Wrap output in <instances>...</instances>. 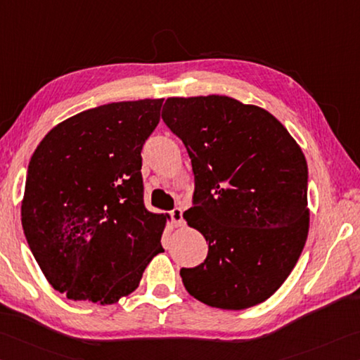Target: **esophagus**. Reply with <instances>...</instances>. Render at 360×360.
Masks as SVG:
<instances>
[{
	"label": "esophagus",
	"instance_id": "1",
	"mask_svg": "<svg viewBox=\"0 0 360 360\" xmlns=\"http://www.w3.org/2000/svg\"><path fill=\"white\" fill-rule=\"evenodd\" d=\"M170 218H172V223L175 226L184 224V212H181V209H174L170 212Z\"/></svg>",
	"mask_w": 360,
	"mask_h": 360
}]
</instances>
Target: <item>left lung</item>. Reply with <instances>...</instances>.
<instances>
[{"mask_svg": "<svg viewBox=\"0 0 360 360\" xmlns=\"http://www.w3.org/2000/svg\"><path fill=\"white\" fill-rule=\"evenodd\" d=\"M162 120L193 166V207L184 218L209 242L202 264L180 270L186 291L223 310L267 300L307 242L302 148L272 113L219 94L169 98Z\"/></svg>", "mask_w": 360, "mask_h": 360, "instance_id": "1", "label": "left lung"}]
</instances>
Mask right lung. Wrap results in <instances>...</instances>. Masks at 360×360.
<instances>
[{"mask_svg":"<svg viewBox=\"0 0 360 360\" xmlns=\"http://www.w3.org/2000/svg\"><path fill=\"white\" fill-rule=\"evenodd\" d=\"M162 101L80 112L50 129L31 156L23 232L47 281L68 299L115 304L164 251L169 215L145 209L141 174Z\"/></svg>","mask_w":360,"mask_h":360,"instance_id":"1","label":"right lung"}]
</instances>
